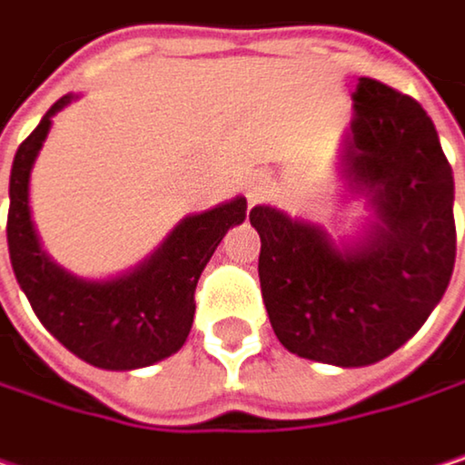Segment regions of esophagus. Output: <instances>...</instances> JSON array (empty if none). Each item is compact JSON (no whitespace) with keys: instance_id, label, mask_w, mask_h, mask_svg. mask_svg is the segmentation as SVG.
I'll return each instance as SVG.
<instances>
[{"instance_id":"34e87169","label":"esophagus","mask_w":465,"mask_h":465,"mask_svg":"<svg viewBox=\"0 0 465 465\" xmlns=\"http://www.w3.org/2000/svg\"><path fill=\"white\" fill-rule=\"evenodd\" d=\"M268 189H271V181H268V178H252V181H249V200L265 197Z\"/></svg>"}]
</instances>
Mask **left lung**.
<instances>
[{
    "instance_id": "left-lung-1",
    "label": "left lung",
    "mask_w": 465,
    "mask_h": 465,
    "mask_svg": "<svg viewBox=\"0 0 465 465\" xmlns=\"http://www.w3.org/2000/svg\"><path fill=\"white\" fill-rule=\"evenodd\" d=\"M347 186L373 222L349 243L320 224L254 205L260 287L276 339L298 357L360 368L403 347L455 268V181L422 105L373 78L351 94Z\"/></svg>"
}]
</instances>
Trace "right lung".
<instances>
[{
    "mask_svg": "<svg viewBox=\"0 0 465 465\" xmlns=\"http://www.w3.org/2000/svg\"><path fill=\"white\" fill-rule=\"evenodd\" d=\"M75 97L51 105L18 145L10 170L7 246L15 279L45 331L94 368L132 371L183 347L194 322V287L230 227L246 219V197L186 216L134 271L116 279H81L56 265L40 246L29 211L32 164L51 118Z\"/></svg>",
    "mask_w": 465,
    "mask_h": 465,
    "instance_id": "obj_1",
    "label": "right lung"
}]
</instances>
